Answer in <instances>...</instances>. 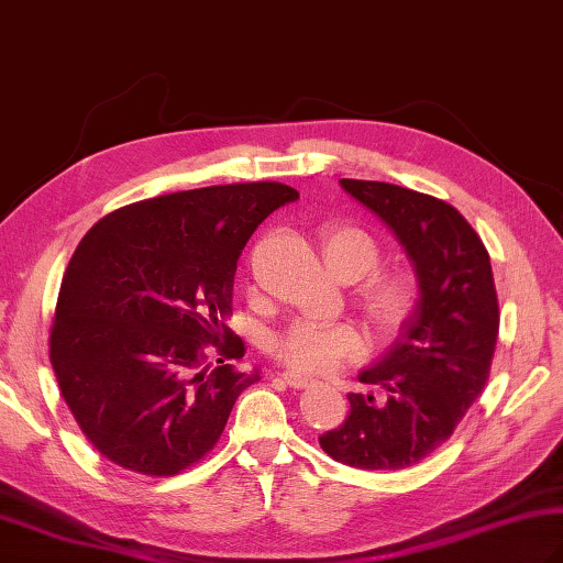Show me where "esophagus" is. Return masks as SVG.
Instances as JSON below:
<instances>
[{
    "label": "esophagus",
    "mask_w": 563,
    "mask_h": 563,
    "mask_svg": "<svg viewBox=\"0 0 563 563\" xmlns=\"http://www.w3.org/2000/svg\"><path fill=\"white\" fill-rule=\"evenodd\" d=\"M280 378H283L287 385H290V387H295V390H305V387L311 385V378L299 376V373H295V371H283Z\"/></svg>",
    "instance_id": "esophagus-1"
}]
</instances>
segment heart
Here are the masks:
<instances>
[{
	"label": "heart",
	"instance_id": "b5f03b06",
	"mask_svg": "<svg viewBox=\"0 0 563 563\" xmlns=\"http://www.w3.org/2000/svg\"><path fill=\"white\" fill-rule=\"evenodd\" d=\"M323 256L338 278L356 280L380 264L383 250L366 228L335 225L323 235ZM419 301L421 283L407 268L374 271L358 287V305L383 335L405 328ZM362 352L364 340L347 323L301 319L273 340V356L299 376H328Z\"/></svg>",
	"mask_w": 563,
	"mask_h": 563
}]
</instances>
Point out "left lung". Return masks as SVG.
<instances>
[{"instance_id":"left-lung-1","label":"left lung","mask_w":563,"mask_h":563,"mask_svg":"<svg viewBox=\"0 0 563 563\" xmlns=\"http://www.w3.org/2000/svg\"><path fill=\"white\" fill-rule=\"evenodd\" d=\"M356 201L395 230L421 283V301L393 347L358 380L385 401L347 395L350 416L319 438L340 464L397 471L452 438L483 393L499 333V301L483 240L452 205L407 187L342 178Z\"/></svg>"}]
</instances>
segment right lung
Here are the masks:
<instances>
[{"instance_id":"right-lung-1","label":"right lung","mask_w":563,"mask_h":563,"mask_svg":"<svg viewBox=\"0 0 563 563\" xmlns=\"http://www.w3.org/2000/svg\"><path fill=\"white\" fill-rule=\"evenodd\" d=\"M283 183L211 185L142 199L97 221L64 273L49 362L66 405L113 464L170 478L213 450L242 390L225 325L238 258Z\"/></svg>"}]
</instances>
